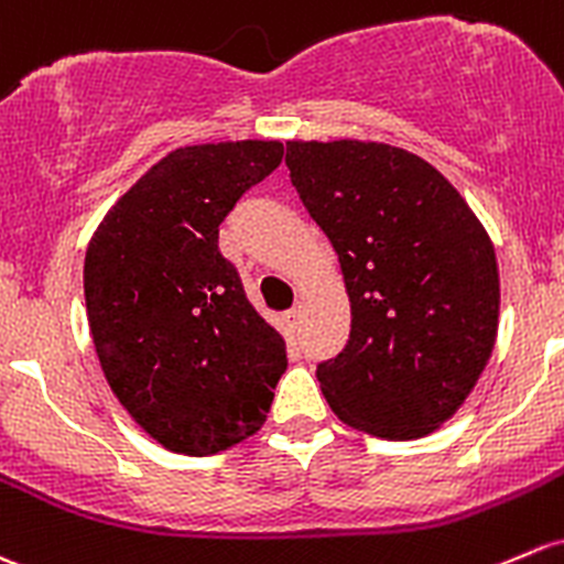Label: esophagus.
I'll return each instance as SVG.
<instances>
[{
  "label": "esophagus",
  "mask_w": 564,
  "mask_h": 564,
  "mask_svg": "<svg viewBox=\"0 0 564 564\" xmlns=\"http://www.w3.org/2000/svg\"><path fill=\"white\" fill-rule=\"evenodd\" d=\"M286 318H289V324H292V327H294V329H297V327H300V324H302V305H300V302H297V305H294V307H292V311H289V313H286Z\"/></svg>",
  "instance_id": "1"
}]
</instances>
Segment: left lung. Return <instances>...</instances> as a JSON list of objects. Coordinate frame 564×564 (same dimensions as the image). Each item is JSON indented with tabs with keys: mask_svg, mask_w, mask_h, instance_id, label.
<instances>
[{
	"mask_svg": "<svg viewBox=\"0 0 564 564\" xmlns=\"http://www.w3.org/2000/svg\"><path fill=\"white\" fill-rule=\"evenodd\" d=\"M292 186L329 237L351 335L316 367L346 424L391 441L452 419L491 357L495 248L432 164L383 142H286Z\"/></svg>",
	"mask_w": 564,
	"mask_h": 564,
	"instance_id": "8db88e82",
	"label": "left lung"
}]
</instances>
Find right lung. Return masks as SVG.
Here are the masks:
<instances>
[{"mask_svg":"<svg viewBox=\"0 0 564 564\" xmlns=\"http://www.w3.org/2000/svg\"><path fill=\"white\" fill-rule=\"evenodd\" d=\"M275 140L177 148L112 205L83 267L110 389L153 441L207 456L267 422L286 346L218 251L237 199L281 164Z\"/></svg>","mask_w":564,"mask_h":564,"instance_id":"1","label":"right lung"}]
</instances>
